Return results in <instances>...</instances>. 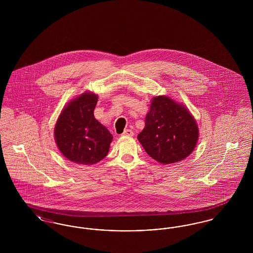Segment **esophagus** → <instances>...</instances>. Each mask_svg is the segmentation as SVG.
I'll use <instances>...</instances> for the list:
<instances>
[{
	"label": "esophagus",
	"instance_id": "esophagus-1",
	"mask_svg": "<svg viewBox=\"0 0 253 253\" xmlns=\"http://www.w3.org/2000/svg\"><path fill=\"white\" fill-rule=\"evenodd\" d=\"M123 136H132L133 135V132L130 129H126L124 132H122Z\"/></svg>",
	"mask_w": 253,
	"mask_h": 253
}]
</instances>
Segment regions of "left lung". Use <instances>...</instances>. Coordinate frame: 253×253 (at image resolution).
I'll return each instance as SVG.
<instances>
[{
    "mask_svg": "<svg viewBox=\"0 0 253 253\" xmlns=\"http://www.w3.org/2000/svg\"><path fill=\"white\" fill-rule=\"evenodd\" d=\"M198 136L197 123L189 109L169 96H157L151 101L137 139L150 157L168 165L189 157Z\"/></svg>",
    "mask_w": 253,
    "mask_h": 253,
    "instance_id": "obj_1",
    "label": "left lung"
}]
</instances>
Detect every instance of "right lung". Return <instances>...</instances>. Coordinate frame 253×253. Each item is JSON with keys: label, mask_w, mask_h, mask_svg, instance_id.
<instances>
[{"label": "right lung", "mask_w": 253, "mask_h": 253, "mask_svg": "<svg viewBox=\"0 0 253 253\" xmlns=\"http://www.w3.org/2000/svg\"><path fill=\"white\" fill-rule=\"evenodd\" d=\"M97 95L84 92L61 110L54 129L60 153L77 164L93 165L107 156L113 135L94 116Z\"/></svg>", "instance_id": "add662e5"}]
</instances>
